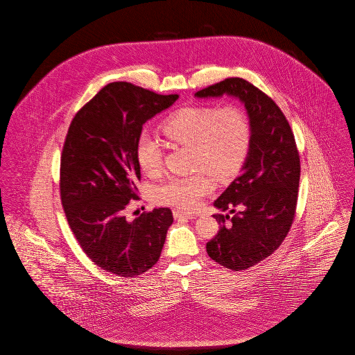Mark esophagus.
Wrapping results in <instances>:
<instances>
[{
  "instance_id": "esophagus-1",
  "label": "esophagus",
  "mask_w": 355,
  "mask_h": 355,
  "mask_svg": "<svg viewBox=\"0 0 355 355\" xmlns=\"http://www.w3.org/2000/svg\"><path fill=\"white\" fill-rule=\"evenodd\" d=\"M173 216H174V218H175V220H180V218L194 220V218H196V216H194V214H189V213H185V211H182V210H173Z\"/></svg>"
}]
</instances>
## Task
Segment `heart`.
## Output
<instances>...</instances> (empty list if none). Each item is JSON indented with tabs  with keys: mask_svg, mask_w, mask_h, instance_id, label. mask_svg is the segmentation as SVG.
Listing matches in <instances>:
<instances>
[{
	"mask_svg": "<svg viewBox=\"0 0 355 355\" xmlns=\"http://www.w3.org/2000/svg\"><path fill=\"white\" fill-rule=\"evenodd\" d=\"M161 130L171 142L191 146L193 169L186 177H170L154 187L153 201L190 211L213 191V180L232 181L243 168L252 145V123L238 105H197L173 113L161 123ZM135 158L141 170L157 177L164 168V150L158 141L141 133L135 142Z\"/></svg>",
	"mask_w": 355,
	"mask_h": 355,
	"instance_id": "1",
	"label": "heart"
}]
</instances>
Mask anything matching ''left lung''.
Segmentation results:
<instances>
[{"label": "left lung", "mask_w": 355, "mask_h": 355, "mask_svg": "<svg viewBox=\"0 0 355 355\" xmlns=\"http://www.w3.org/2000/svg\"><path fill=\"white\" fill-rule=\"evenodd\" d=\"M236 96L252 123V145L241 175L214 202L233 218L216 214L220 232L206 243L209 257L233 271L250 269L274 253L295 218L301 177L300 153L279 106L249 81L226 78L197 92V97Z\"/></svg>", "instance_id": "obj_1"}]
</instances>
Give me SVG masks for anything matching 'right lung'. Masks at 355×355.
<instances>
[{"label": "right lung", "instance_id": "add662e5", "mask_svg": "<svg viewBox=\"0 0 355 355\" xmlns=\"http://www.w3.org/2000/svg\"><path fill=\"white\" fill-rule=\"evenodd\" d=\"M130 83H112L77 112L60 165V194L71 233L103 270L135 278L153 268L173 223L169 207L128 220L138 200L135 142L142 125L178 100Z\"/></svg>", "mask_w": 355, "mask_h": 355}]
</instances>
